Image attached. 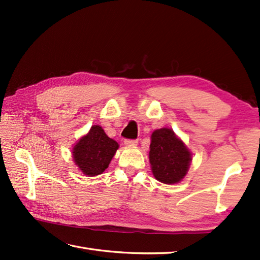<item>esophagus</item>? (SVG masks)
<instances>
[{
  "mask_svg": "<svg viewBox=\"0 0 260 260\" xmlns=\"http://www.w3.org/2000/svg\"><path fill=\"white\" fill-rule=\"evenodd\" d=\"M137 140H125L124 141V144L126 145V146H135V145H137Z\"/></svg>",
  "mask_w": 260,
  "mask_h": 260,
  "instance_id": "esophagus-1",
  "label": "esophagus"
}]
</instances>
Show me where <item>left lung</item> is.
Wrapping results in <instances>:
<instances>
[{
    "mask_svg": "<svg viewBox=\"0 0 260 260\" xmlns=\"http://www.w3.org/2000/svg\"><path fill=\"white\" fill-rule=\"evenodd\" d=\"M148 157L154 178L165 184L183 180L192 161L189 148L168 127L152 133Z\"/></svg>",
    "mask_w": 260,
    "mask_h": 260,
    "instance_id": "left-lung-1",
    "label": "left lung"
}]
</instances>
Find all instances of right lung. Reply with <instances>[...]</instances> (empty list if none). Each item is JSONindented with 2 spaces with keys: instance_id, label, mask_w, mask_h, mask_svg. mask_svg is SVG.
<instances>
[{
  "instance_id": "obj_1",
  "label": "right lung",
  "mask_w": 260,
  "mask_h": 260,
  "mask_svg": "<svg viewBox=\"0 0 260 260\" xmlns=\"http://www.w3.org/2000/svg\"><path fill=\"white\" fill-rule=\"evenodd\" d=\"M118 147V143L109 139L101 126L93 125L88 134L76 143L73 157L82 173L96 176L108 168Z\"/></svg>"
}]
</instances>
